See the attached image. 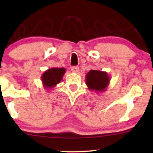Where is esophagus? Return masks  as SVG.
I'll list each match as a JSON object with an SVG mask.
<instances>
[{"instance_id": "esophagus-1", "label": "esophagus", "mask_w": 153, "mask_h": 153, "mask_svg": "<svg viewBox=\"0 0 153 153\" xmlns=\"http://www.w3.org/2000/svg\"><path fill=\"white\" fill-rule=\"evenodd\" d=\"M71 71L73 73H78V72L79 71V68L78 66H73L71 68Z\"/></svg>"}]
</instances>
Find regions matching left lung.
<instances>
[{
    "instance_id": "8db88e82",
    "label": "left lung",
    "mask_w": 153,
    "mask_h": 153,
    "mask_svg": "<svg viewBox=\"0 0 153 153\" xmlns=\"http://www.w3.org/2000/svg\"><path fill=\"white\" fill-rule=\"evenodd\" d=\"M111 78L107 72L91 70L85 75L88 88L95 92H104L109 85Z\"/></svg>"
}]
</instances>
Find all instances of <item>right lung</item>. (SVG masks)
<instances>
[{
    "label": "right lung",
    "instance_id": "obj_1",
    "mask_svg": "<svg viewBox=\"0 0 153 153\" xmlns=\"http://www.w3.org/2000/svg\"><path fill=\"white\" fill-rule=\"evenodd\" d=\"M66 70L64 68H52L44 72L41 80L45 89L50 91L61 82Z\"/></svg>",
    "mask_w": 153,
    "mask_h": 153
}]
</instances>
